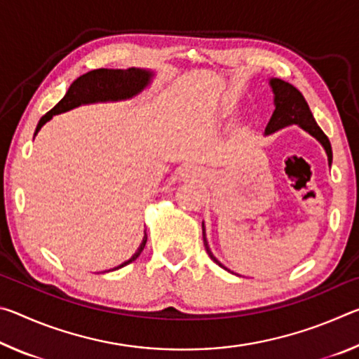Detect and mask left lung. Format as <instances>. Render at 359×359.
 <instances>
[{
	"label": "left lung",
	"mask_w": 359,
	"mask_h": 359,
	"mask_svg": "<svg viewBox=\"0 0 359 359\" xmlns=\"http://www.w3.org/2000/svg\"><path fill=\"white\" fill-rule=\"evenodd\" d=\"M269 85L272 88V93H274V112L271 115L269 123H267L264 135H272L282 128H287V126L291 125H297L299 128H302L309 135L313 136L317 141L321 144V147L325 149L326 155H327V165H332V149H331V142L330 139L326 137V135L321 131L320 126L315 121L313 115L311 112V107H309L307 101L304 100L302 93L297 90L293 85L282 81V79L277 77H271L269 79ZM203 239H204V245L205 250H208V255L210 257L212 261L223 267V269L229 271L228 267H224L220 261H218L214 253H212L209 242H208V236H205V228H204V222H203Z\"/></svg>",
	"instance_id": "left-lung-1"
}]
</instances>
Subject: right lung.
Masks as SVG:
<instances>
[{
	"mask_svg": "<svg viewBox=\"0 0 359 359\" xmlns=\"http://www.w3.org/2000/svg\"><path fill=\"white\" fill-rule=\"evenodd\" d=\"M155 77V71L151 69H141V68H130V69H95L87 74L77 77L71 83L68 92L58 101V104L50 109L44 117H41L38 126H36L34 136L38 135L39 130L44 126L47 121L53 118V115L63 114L72 111L79 106L96 104V102H117L133 100L139 93H142L149 87L151 79ZM145 242H147V233L144 231V238L141 245L137 247L136 253L133 257L121 263L120 266L114 267L112 271L120 269L126 264L135 261L139 255L142 253Z\"/></svg>",
	"mask_w": 359,
	"mask_h": 359,
	"instance_id": "add662e5",
	"label": "right lung"
}]
</instances>
